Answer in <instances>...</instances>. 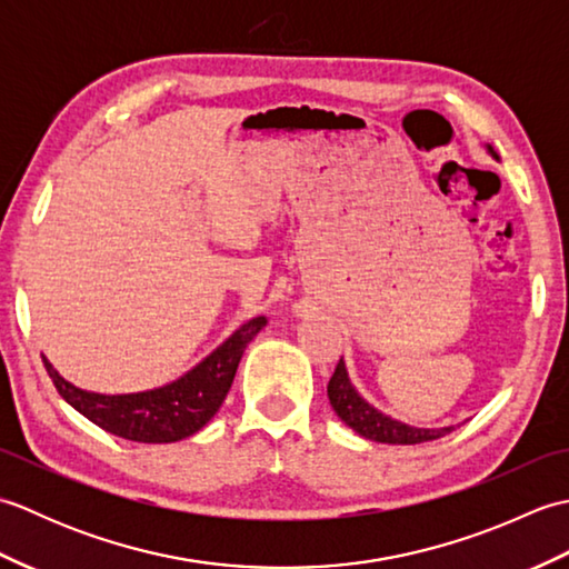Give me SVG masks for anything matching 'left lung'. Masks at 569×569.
<instances>
[{
	"label": "left lung",
	"mask_w": 569,
	"mask_h": 569,
	"mask_svg": "<svg viewBox=\"0 0 569 569\" xmlns=\"http://www.w3.org/2000/svg\"><path fill=\"white\" fill-rule=\"evenodd\" d=\"M328 398L335 408V413L340 416L349 428L357 430L361 438L373 440V442H386V445H418V442H430L442 438L445 432L452 428H440V430H428V428H410L403 426L389 416L379 413L377 408H371L365 398H361L355 386L349 383L345 361L340 359L335 367L332 379L328 383Z\"/></svg>",
	"instance_id": "1"
}]
</instances>
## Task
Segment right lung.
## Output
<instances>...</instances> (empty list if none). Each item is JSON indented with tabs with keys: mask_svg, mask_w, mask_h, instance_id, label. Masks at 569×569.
<instances>
[{
	"mask_svg": "<svg viewBox=\"0 0 569 569\" xmlns=\"http://www.w3.org/2000/svg\"><path fill=\"white\" fill-rule=\"evenodd\" d=\"M263 325V316L244 322L186 377L143 393H90L60 377L46 357L43 367L58 393L98 428L134 442H176L198 432L220 410L229 386L234 381L241 355Z\"/></svg>",
	"mask_w": 569,
	"mask_h": 569,
	"instance_id": "obj_1",
	"label": "right lung"
}]
</instances>
